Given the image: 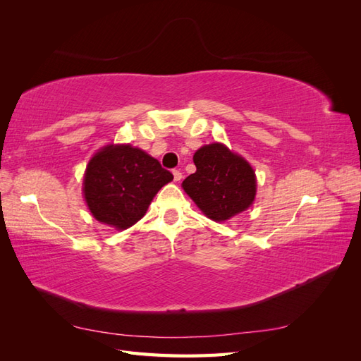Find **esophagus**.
Wrapping results in <instances>:
<instances>
[{
  "label": "esophagus",
  "mask_w": 361,
  "mask_h": 361,
  "mask_svg": "<svg viewBox=\"0 0 361 361\" xmlns=\"http://www.w3.org/2000/svg\"><path fill=\"white\" fill-rule=\"evenodd\" d=\"M173 179L179 182L182 179V171L180 170H173Z\"/></svg>",
  "instance_id": "34e87169"
}]
</instances>
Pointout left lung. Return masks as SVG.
Wrapping results in <instances>:
<instances>
[{"label":"left lung","mask_w":361,"mask_h":361,"mask_svg":"<svg viewBox=\"0 0 361 361\" xmlns=\"http://www.w3.org/2000/svg\"><path fill=\"white\" fill-rule=\"evenodd\" d=\"M192 159L197 170L182 182V188L207 218L226 221L253 204L256 174L241 155L212 143L200 147Z\"/></svg>","instance_id":"8db88e82"}]
</instances>
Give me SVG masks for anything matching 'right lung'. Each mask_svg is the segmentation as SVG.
<instances>
[{
	"mask_svg": "<svg viewBox=\"0 0 361 361\" xmlns=\"http://www.w3.org/2000/svg\"><path fill=\"white\" fill-rule=\"evenodd\" d=\"M173 174L158 159L130 145H108L85 169L82 192L97 221L117 231L145 216L150 202Z\"/></svg>",
	"mask_w": 361,
	"mask_h": 361,
	"instance_id": "1",
	"label": "right lung"
}]
</instances>
